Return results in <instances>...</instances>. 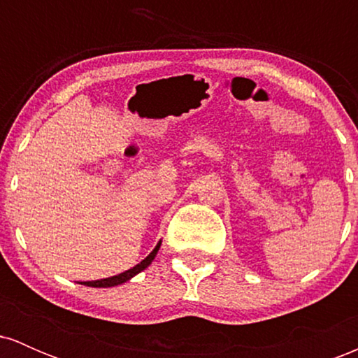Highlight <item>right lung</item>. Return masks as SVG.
<instances>
[{
  "instance_id": "obj_1",
  "label": "right lung",
  "mask_w": 358,
  "mask_h": 358,
  "mask_svg": "<svg viewBox=\"0 0 358 358\" xmlns=\"http://www.w3.org/2000/svg\"><path fill=\"white\" fill-rule=\"evenodd\" d=\"M159 245H162V241H159L158 244H156V248L151 250L150 254H148V257L143 259V261L139 262V264L134 266V268L127 269V271H124V273L117 274V276L106 278V279H97V281H85V282H82V285H84V286H92V287H113V286L122 285V282L129 281L131 278H134V276H136V274L141 273V271H145L148 266H150L151 262H153L155 256H156V254H158V250H159Z\"/></svg>"
}]
</instances>
